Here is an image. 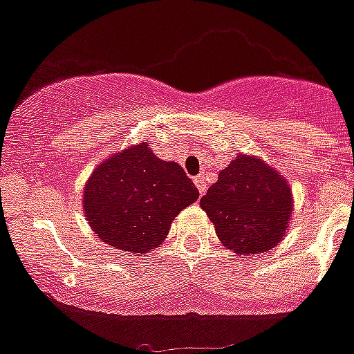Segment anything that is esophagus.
<instances>
[{
  "label": "esophagus",
  "instance_id": "obj_1",
  "mask_svg": "<svg viewBox=\"0 0 354 354\" xmlns=\"http://www.w3.org/2000/svg\"><path fill=\"white\" fill-rule=\"evenodd\" d=\"M194 185L198 187V193L200 194H204L205 189H207V182H205L204 176H196V178H194Z\"/></svg>",
  "mask_w": 354,
  "mask_h": 354
}]
</instances>
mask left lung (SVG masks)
Returning <instances> with one entry per match:
<instances>
[{
	"label": "left lung",
	"instance_id": "1",
	"mask_svg": "<svg viewBox=\"0 0 354 354\" xmlns=\"http://www.w3.org/2000/svg\"><path fill=\"white\" fill-rule=\"evenodd\" d=\"M200 205L224 246L239 255H252L283 239L292 213V191L264 161L241 154L221 171Z\"/></svg>",
	"mask_w": 354,
	"mask_h": 354
}]
</instances>
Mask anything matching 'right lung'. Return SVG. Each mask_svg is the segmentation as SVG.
I'll return each mask as SVG.
<instances>
[{"mask_svg": "<svg viewBox=\"0 0 354 354\" xmlns=\"http://www.w3.org/2000/svg\"><path fill=\"white\" fill-rule=\"evenodd\" d=\"M198 198L182 167L141 143L102 161L84 187V211L102 242L149 253L165 241L174 216Z\"/></svg>", "mask_w": 354, "mask_h": 354, "instance_id": "add662e5", "label": "right lung"}]
</instances>
